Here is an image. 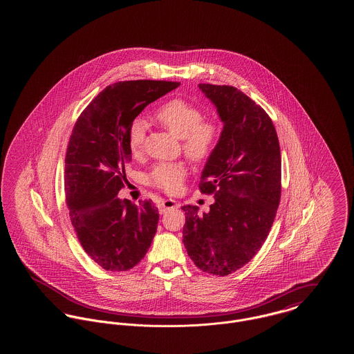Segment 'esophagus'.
<instances>
[{"mask_svg": "<svg viewBox=\"0 0 354 354\" xmlns=\"http://www.w3.org/2000/svg\"><path fill=\"white\" fill-rule=\"evenodd\" d=\"M176 207H178V203L172 201V199H166V201H162L158 204V208H159L160 214L166 212L167 209H171V208H176Z\"/></svg>", "mask_w": 354, "mask_h": 354, "instance_id": "obj_1", "label": "esophagus"}]
</instances>
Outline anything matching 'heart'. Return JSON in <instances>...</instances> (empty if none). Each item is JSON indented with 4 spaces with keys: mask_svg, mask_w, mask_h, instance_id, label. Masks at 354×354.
<instances>
[{
    "mask_svg": "<svg viewBox=\"0 0 354 354\" xmlns=\"http://www.w3.org/2000/svg\"><path fill=\"white\" fill-rule=\"evenodd\" d=\"M203 110L185 98H172L158 107L155 119L171 134L182 138L185 155L195 163L207 162L215 151L220 138V124L215 119L203 118ZM146 124L136 118L129 127L127 145L136 156L143 150ZM187 167L180 162H160L152 167L147 182L167 194L180 191Z\"/></svg>",
    "mask_w": 354,
    "mask_h": 354,
    "instance_id": "b5f03b06",
    "label": "heart"
}]
</instances>
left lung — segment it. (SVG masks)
<instances>
[{
	"label": "left lung",
	"mask_w": 354,
	"mask_h": 354,
	"mask_svg": "<svg viewBox=\"0 0 354 354\" xmlns=\"http://www.w3.org/2000/svg\"><path fill=\"white\" fill-rule=\"evenodd\" d=\"M224 127L203 169L199 189L214 195L208 214L183 205V243L203 272L227 276L244 267L264 244L281 196V155L270 115L243 91L199 84Z\"/></svg>",
	"instance_id": "left-lung-1"
}]
</instances>
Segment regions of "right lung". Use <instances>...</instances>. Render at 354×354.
I'll use <instances>...</instances> for the list:
<instances>
[{
  "mask_svg": "<svg viewBox=\"0 0 354 354\" xmlns=\"http://www.w3.org/2000/svg\"><path fill=\"white\" fill-rule=\"evenodd\" d=\"M179 82L123 81L107 86L77 119L65 159L70 220L88 257L106 270H131L149 251L159 214L151 201H120L131 151L130 124Z\"/></svg>",
  "mask_w": 354,
  "mask_h": 354,
  "instance_id": "1",
  "label": "right lung"
}]
</instances>
